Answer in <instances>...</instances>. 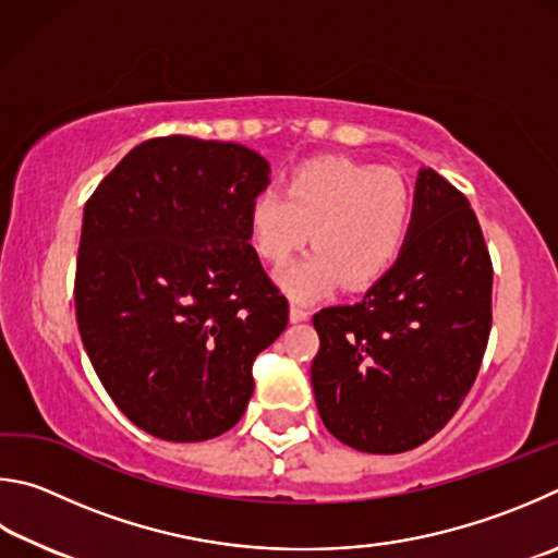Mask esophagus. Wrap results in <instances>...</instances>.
<instances>
[{"mask_svg":"<svg viewBox=\"0 0 558 558\" xmlns=\"http://www.w3.org/2000/svg\"><path fill=\"white\" fill-rule=\"evenodd\" d=\"M308 311L304 308V306H299V304H291V308H289V318L294 320V324H301V320H308Z\"/></svg>","mask_w":558,"mask_h":558,"instance_id":"1","label":"esophagus"}]
</instances>
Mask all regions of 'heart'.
<instances>
[{"mask_svg": "<svg viewBox=\"0 0 558 558\" xmlns=\"http://www.w3.org/2000/svg\"><path fill=\"white\" fill-rule=\"evenodd\" d=\"M414 201L397 171L353 159H314L289 175L287 191L252 198L254 252L271 267L308 242L314 252L281 271V287L311 299L333 287L363 291L395 267L412 230Z\"/></svg>", "mask_w": 558, "mask_h": 558, "instance_id": "b5f03b06", "label": "heart"}]
</instances>
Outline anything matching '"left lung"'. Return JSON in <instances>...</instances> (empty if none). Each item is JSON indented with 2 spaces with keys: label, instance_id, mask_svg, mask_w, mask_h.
Segmentation results:
<instances>
[{
  "label": "left lung",
  "instance_id": "left-lung-1",
  "mask_svg": "<svg viewBox=\"0 0 558 558\" xmlns=\"http://www.w3.org/2000/svg\"><path fill=\"white\" fill-rule=\"evenodd\" d=\"M493 326V262L465 195L422 169L402 254L363 301L314 316L318 414L363 453H404L451 422Z\"/></svg>",
  "mask_w": 558,
  "mask_h": 558
}]
</instances>
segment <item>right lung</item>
<instances>
[{
  "label": "right lung",
  "instance_id": "right-lung-1",
  "mask_svg": "<svg viewBox=\"0 0 558 558\" xmlns=\"http://www.w3.org/2000/svg\"><path fill=\"white\" fill-rule=\"evenodd\" d=\"M269 163L230 142H142L85 203L75 316L107 395L142 432L208 441L240 422L289 301L250 244Z\"/></svg>",
  "mask_w": 558,
  "mask_h": 558
}]
</instances>
